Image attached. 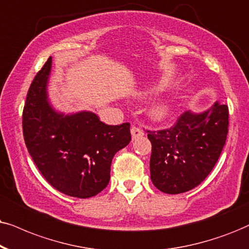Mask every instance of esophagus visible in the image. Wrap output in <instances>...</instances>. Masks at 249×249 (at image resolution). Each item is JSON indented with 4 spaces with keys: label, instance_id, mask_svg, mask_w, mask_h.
Instances as JSON below:
<instances>
[{
    "label": "esophagus",
    "instance_id": "esophagus-1",
    "mask_svg": "<svg viewBox=\"0 0 249 249\" xmlns=\"http://www.w3.org/2000/svg\"><path fill=\"white\" fill-rule=\"evenodd\" d=\"M131 134H132V139H137V138L142 137L144 133L140 127L135 126V125H134V126L131 127Z\"/></svg>",
    "mask_w": 249,
    "mask_h": 249
}]
</instances>
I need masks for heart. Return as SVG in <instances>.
Returning <instances> with one entry per match:
<instances>
[{"label":"heart","instance_id":"heart-1","mask_svg":"<svg viewBox=\"0 0 249 249\" xmlns=\"http://www.w3.org/2000/svg\"><path fill=\"white\" fill-rule=\"evenodd\" d=\"M172 109V105L169 101H163L156 103L155 106H153L149 110L150 117L155 121H163L170 115Z\"/></svg>","mask_w":249,"mask_h":249}]
</instances>
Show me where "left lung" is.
Here are the masks:
<instances>
[{"instance_id":"1","label":"left lung","mask_w":249,"mask_h":249,"mask_svg":"<svg viewBox=\"0 0 249 249\" xmlns=\"http://www.w3.org/2000/svg\"><path fill=\"white\" fill-rule=\"evenodd\" d=\"M228 132L229 107L219 102L202 114L182 112L171 127L147 130L155 187L179 194L200 185L218 161Z\"/></svg>"}]
</instances>
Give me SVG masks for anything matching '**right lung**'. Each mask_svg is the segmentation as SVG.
<instances>
[{"label":"right lung","mask_w":249,"mask_h":249,"mask_svg":"<svg viewBox=\"0 0 249 249\" xmlns=\"http://www.w3.org/2000/svg\"><path fill=\"white\" fill-rule=\"evenodd\" d=\"M50 69L52 57L28 88L23 110L25 143L53 187L73 197H92L108 185L115 154L130 143V123L107 125L93 112H56L47 100Z\"/></svg>","instance_id":"obj_1"}]
</instances>
